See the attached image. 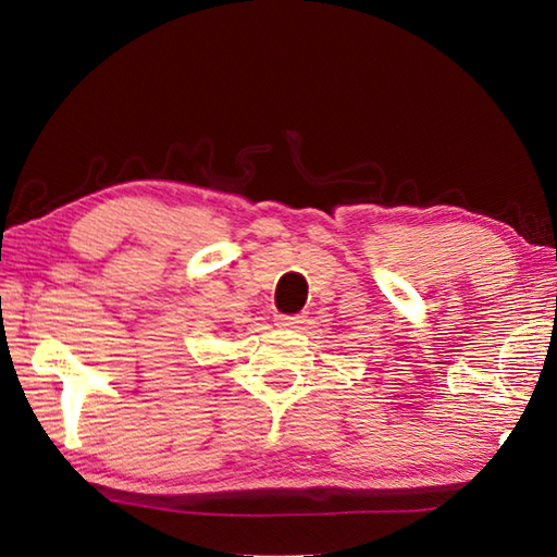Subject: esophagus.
I'll return each mask as SVG.
<instances>
[{"instance_id":"34e87169","label":"esophagus","mask_w":557,"mask_h":557,"mask_svg":"<svg viewBox=\"0 0 557 557\" xmlns=\"http://www.w3.org/2000/svg\"><path fill=\"white\" fill-rule=\"evenodd\" d=\"M302 324L300 314H276V326L281 329H298Z\"/></svg>"}]
</instances>
